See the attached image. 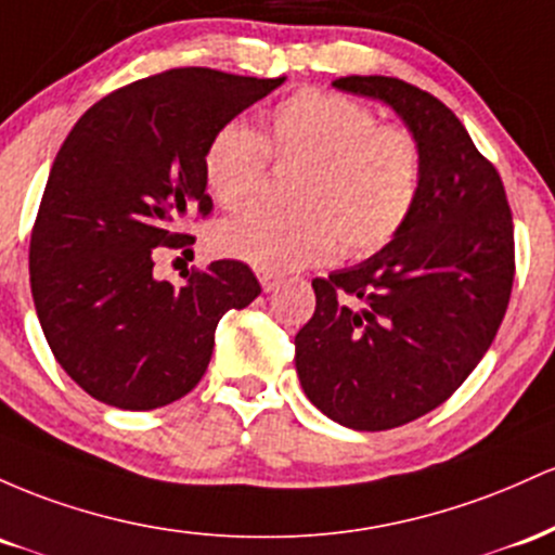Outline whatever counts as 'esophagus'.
Instances as JSON below:
<instances>
[{"instance_id": "1", "label": "esophagus", "mask_w": 555, "mask_h": 555, "mask_svg": "<svg viewBox=\"0 0 555 555\" xmlns=\"http://www.w3.org/2000/svg\"><path fill=\"white\" fill-rule=\"evenodd\" d=\"M259 283H261V288H264V294H270V291H275L280 285V275H272V272H259Z\"/></svg>"}]
</instances>
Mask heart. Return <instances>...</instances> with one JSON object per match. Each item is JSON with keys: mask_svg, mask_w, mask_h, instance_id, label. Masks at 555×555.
I'll return each instance as SVG.
<instances>
[{"mask_svg": "<svg viewBox=\"0 0 555 555\" xmlns=\"http://www.w3.org/2000/svg\"><path fill=\"white\" fill-rule=\"evenodd\" d=\"M270 159L298 167L294 211L251 209L215 230V248L261 272L317 264L344 251L370 257L401 235L420 202L425 154L409 128L344 93L307 89L283 99L264 135L228 122L204 152V178L222 209L259 194Z\"/></svg>", "mask_w": 555, "mask_h": 555, "instance_id": "obj_1", "label": "heart"}]
</instances>
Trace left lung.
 Instances as JSON below:
<instances>
[{"mask_svg":"<svg viewBox=\"0 0 555 555\" xmlns=\"http://www.w3.org/2000/svg\"><path fill=\"white\" fill-rule=\"evenodd\" d=\"M335 89L390 104L425 154L412 220L375 257L311 280L296 372L322 414L351 429L401 427L456 393L493 344L514 285V222L493 162L433 93L398 78Z\"/></svg>","mask_w":555,"mask_h":555,"instance_id":"8db88e82","label":"left lung"}]
</instances>
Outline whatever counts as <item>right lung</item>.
I'll return each instance as SVG.
<instances>
[{"label": "right lung", "mask_w": 555, "mask_h": 555, "mask_svg": "<svg viewBox=\"0 0 555 555\" xmlns=\"http://www.w3.org/2000/svg\"><path fill=\"white\" fill-rule=\"evenodd\" d=\"M285 78L172 67L99 99L49 172L30 230V294L54 359L107 406L149 412L194 390L215 327L261 294L238 259L154 278L157 248H185L209 217L204 152L238 112Z\"/></svg>", "instance_id": "1"}]
</instances>
